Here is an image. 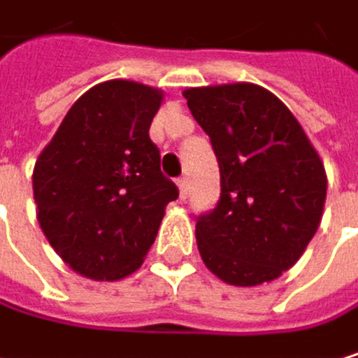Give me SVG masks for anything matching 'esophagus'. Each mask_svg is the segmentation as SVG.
I'll return each instance as SVG.
<instances>
[{
    "mask_svg": "<svg viewBox=\"0 0 358 358\" xmlns=\"http://www.w3.org/2000/svg\"><path fill=\"white\" fill-rule=\"evenodd\" d=\"M178 189H180V199H187V195H189V178L187 176L178 178Z\"/></svg>",
    "mask_w": 358,
    "mask_h": 358,
    "instance_id": "esophagus-1",
    "label": "esophagus"
}]
</instances>
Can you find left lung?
Instances as JSON below:
<instances>
[{
  "mask_svg": "<svg viewBox=\"0 0 358 358\" xmlns=\"http://www.w3.org/2000/svg\"><path fill=\"white\" fill-rule=\"evenodd\" d=\"M185 98L220 167V199L195 227L206 266L241 287L281 277L323 216L327 178L317 150L292 110L260 85L191 87Z\"/></svg>",
  "mask_w": 358,
  "mask_h": 358,
  "instance_id": "8db88e82",
  "label": "left lung"
}]
</instances>
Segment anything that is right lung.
I'll return each mask as SVG.
<instances>
[{"label":"right lung","instance_id":"add662e5","mask_svg":"<svg viewBox=\"0 0 358 358\" xmlns=\"http://www.w3.org/2000/svg\"><path fill=\"white\" fill-rule=\"evenodd\" d=\"M161 98L159 90L123 79L94 85L35 163L41 231L83 277L131 275L155 243L165 206L178 199L148 136Z\"/></svg>","mask_w":358,"mask_h":358}]
</instances>
